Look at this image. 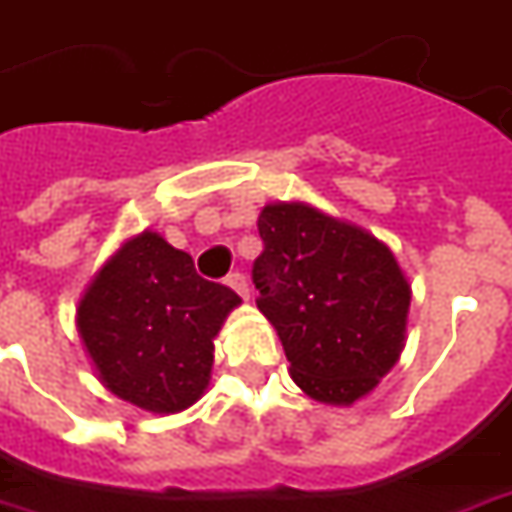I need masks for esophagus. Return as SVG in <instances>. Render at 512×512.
Segmentation results:
<instances>
[{"label":"esophagus","mask_w":512,"mask_h":512,"mask_svg":"<svg viewBox=\"0 0 512 512\" xmlns=\"http://www.w3.org/2000/svg\"><path fill=\"white\" fill-rule=\"evenodd\" d=\"M227 285L238 294V297H243V300H249V285H246V277H243L241 271H232L227 277Z\"/></svg>","instance_id":"1"}]
</instances>
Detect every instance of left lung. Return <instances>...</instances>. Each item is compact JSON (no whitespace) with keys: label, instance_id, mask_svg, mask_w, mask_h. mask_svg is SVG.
I'll use <instances>...</instances> for the list:
<instances>
[{"label":"left lung","instance_id":"obj_1","mask_svg":"<svg viewBox=\"0 0 512 512\" xmlns=\"http://www.w3.org/2000/svg\"><path fill=\"white\" fill-rule=\"evenodd\" d=\"M257 229V308L319 403L353 406L398 364L412 285L373 232L305 201H271Z\"/></svg>","mask_w":512,"mask_h":512}]
</instances>
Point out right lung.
<instances>
[{"label": "right lung", "instance_id": "1", "mask_svg": "<svg viewBox=\"0 0 512 512\" xmlns=\"http://www.w3.org/2000/svg\"><path fill=\"white\" fill-rule=\"evenodd\" d=\"M241 297L207 283L193 257L139 232L100 266L78 302V336L97 381L120 401L176 415L210 387L215 336Z\"/></svg>", "mask_w": 512, "mask_h": 512}]
</instances>
